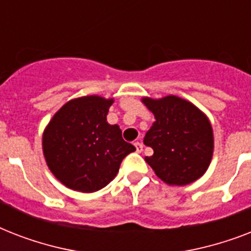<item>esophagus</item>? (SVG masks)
<instances>
[{
	"instance_id": "obj_1",
	"label": "esophagus",
	"mask_w": 251,
	"mask_h": 251,
	"mask_svg": "<svg viewBox=\"0 0 251 251\" xmlns=\"http://www.w3.org/2000/svg\"><path fill=\"white\" fill-rule=\"evenodd\" d=\"M134 146H135V149H137V152H142V151H143V145H142L141 142H135Z\"/></svg>"
}]
</instances>
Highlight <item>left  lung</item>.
<instances>
[{
  "label": "left lung",
  "mask_w": 251,
  "mask_h": 251,
  "mask_svg": "<svg viewBox=\"0 0 251 251\" xmlns=\"http://www.w3.org/2000/svg\"><path fill=\"white\" fill-rule=\"evenodd\" d=\"M143 102L156 120L143 142L152 147L153 155L146 156V161L157 177L178 186L202 177L214 151L212 127L206 116L177 96L145 98Z\"/></svg>",
  "instance_id": "left-lung-1"
}]
</instances>
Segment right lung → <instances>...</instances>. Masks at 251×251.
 <instances>
[{
    "label": "right lung",
    "mask_w": 251,
    "mask_h": 251,
    "mask_svg": "<svg viewBox=\"0 0 251 251\" xmlns=\"http://www.w3.org/2000/svg\"><path fill=\"white\" fill-rule=\"evenodd\" d=\"M113 100L84 96L66 102L43 135L52 173L73 190L94 193L117 176L122 160L135 151L117 125L106 122Z\"/></svg>",
    "instance_id": "obj_1"
}]
</instances>
